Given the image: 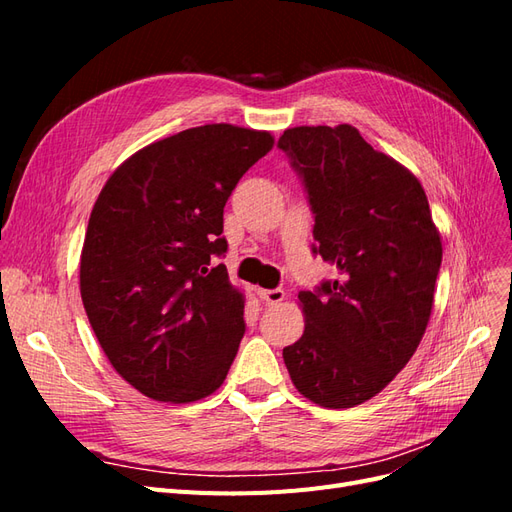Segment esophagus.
<instances>
[{"label": "esophagus", "instance_id": "34e87169", "mask_svg": "<svg viewBox=\"0 0 512 512\" xmlns=\"http://www.w3.org/2000/svg\"><path fill=\"white\" fill-rule=\"evenodd\" d=\"M258 297L265 301L267 305H277L286 299V292L282 288H273V290H265V288H258Z\"/></svg>", "mask_w": 512, "mask_h": 512}]
</instances>
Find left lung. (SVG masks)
<instances>
[{
	"instance_id": "1",
	"label": "left lung",
	"mask_w": 512,
	"mask_h": 512,
	"mask_svg": "<svg viewBox=\"0 0 512 512\" xmlns=\"http://www.w3.org/2000/svg\"><path fill=\"white\" fill-rule=\"evenodd\" d=\"M316 213L314 254L339 273L301 290L305 331L284 348L297 391L322 408L378 395L412 359L442 262L421 181L348 123L297 126L280 138Z\"/></svg>"
}]
</instances>
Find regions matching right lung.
Segmentation results:
<instances>
[{
	"label": "right lung",
	"instance_id": "right-lung-1",
	"mask_svg": "<svg viewBox=\"0 0 512 512\" xmlns=\"http://www.w3.org/2000/svg\"><path fill=\"white\" fill-rule=\"evenodd\" d=\"M267 130L207 123L119 164L89 215L81 299L117 374L136 391L190 404L226 380L245 333V294L215 256L224 205L273 149Z\"/></svg>",
	"mask_w": 512,
	"mask_h": 512
}]
</instances>
